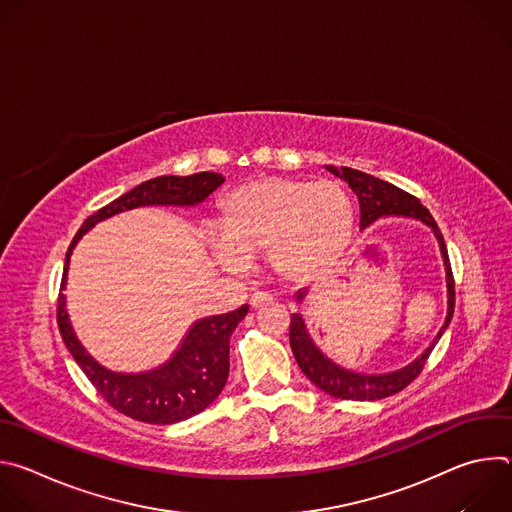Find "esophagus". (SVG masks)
<instances>
[{
	"label": "esophagus",
	"instance_id": "34e87169",
	"mask_svg": "<svg viewBox=\"0 0 512 512\" xmlns=\"http://www.w3.org/2000/svg\"><path fill=\"white\" fill-rule=\"evenodd\" d=\"M271 302H273V298H271V294H267V291H255V294L251 296V308L253 310L263 308V306H267Z\"/></svg>",
	"mask_w": 512,
	"mask_h": 512
}]
</instances>
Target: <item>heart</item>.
Returning a JSON list of instances; mask_svg holds the SVG:
<instances>
[{"instance_id": "b5f03b06", "label": "heart", "mask_w": 512, "mask_h": 512, "mask_svg": "<svg viewBox=\"0 0 512 512\" xmlns=\"http://www.w3.org/2000/svg\"><path fill=\"white\" fill-rule=\"evenodd\" d=\"M352 233L354 204L342 184L267 176L225 196L210 245L227 267L267 255L281 279L308 283L340 261Z\"/></svg>"}]
</instances>
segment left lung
<instances>
[{
	"label": "left lung",
	"instance_id": "left-lung-1",
	"mask_svg": "<svg viewBox=\"0 0 512 512\" xmlns=\"http://www.w3.org/2000/svg\"><path fill=\"white\" fill-rule=\"evenodd\" d=\"M328 170L332 174L344 178L348 182V186L356 192L358 204H360V227L362 229L369 227L371 223L377 221V218L387 216V214L419 218V221H423L427 227L433 229L437 241H440L442 257H444V265H446V277H448V316H446V324L442 326L440 332H437L431 346L413 364H409V367H405L397 373L358 375V373H352V371H346V369L338 367V364H334L330 358H326L320 352V348L314 344V340L310 338V334L304 326L302 316L300 314L291 316V322H289L291 352H294L302 373L316 387H320L324 393H328L336 399L377 401V399H385V397H391V395L403 391L423 371L433 346L437 344V340L442 338L444 330L448 328V324L454 316V304H456L454 273H452V265H450V257H448V249H446V241L442 237V231L437 229V223L433 221V216L419 202V198H415L413 194L397 188L395 184H389L381 178H375L371 174H364V172H358V170H352V168L342 166L340 170H336V168L328 166ZM304 294H306V291H300V294H298L300 302H302Z\"/></svg>",
	"mask_w": 512,
	"mask_h": 512
}]
</instances>
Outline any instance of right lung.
Masks as SVG:
<instances>
[{"instance_id":"right-lung-1","label":"right lung","mask_w":512,"mask_h":512,"mask_svg":"<svg viewBox=\"0 0 512 512\" xmlns=\"http://www.w3.org/2000/svg\"><path fill=\"white\" fill-rule=\"evenodd\" d=\"M223 182L225 178L214 172H198L192 176H160L135 186L117 200L99 208L83 223L66 251L60 291L66 283V269L72 249L95 223L137 206H192L202 202ZM247 312L249 306H241L229 314L196 322L174 358L164 367L143 375H117L103 369L97 360H93V356L81 346L79 338L72 332L62 294H58L56 322L68 352L77 360L99 395L113 409L137 421L168 425L204 411L221 395L229 377V338L239 322L247 316Z\"/></svg>"}]
</instances>
